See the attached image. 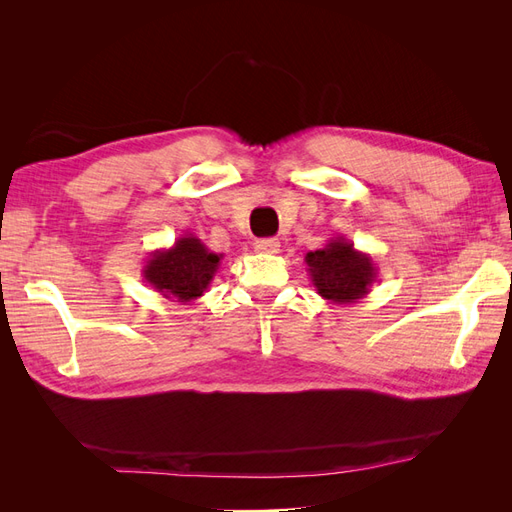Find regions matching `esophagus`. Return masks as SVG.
Returning a JSON list of instances; mask_svg holds the SVG:
<instances>
[{"mask_svg": "<svg viewBox=\"0 0 512 512\" xmlns=\"http://www.w3.org/2000/svg\"><path fill=\"white\" fill-rule=\"evenodd\" d=\"M254 250L262 254H277L280 252V241L277 239H258L254 243Z\"/></svg>", "mask_w": 512, "mask_h": 512, "instance_id": "1", "label": "esophagus"}]
</instances>
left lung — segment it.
Instances as JSON below:
<instances>
[{
  "label": "left lung",
  "instance_id": "obj_1",
  "mask_svg": "<svg viewBox=\"0 0 512 512\" xmlns=\"http://www.w3.org/2000/svg\"><path fill=\"white\" fill-rule=\"evenodd\" d=\"M305 262L316 292L335 305H350L367 297L378 277L374 258L356 250L344 237H333L320 250L307 252Z\"/></svg>",
  "mask_w": 512,
  "mask_h": 512
}]
</instances>
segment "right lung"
Listing matches in <instances>:
<instances>
[{
	"mask_svg": "<svg viewBox=\"0 0 512 512\" xmlns=\"http://www.w3.org/2000/svg\"><path fill=\"white\" fill-rule=\"evenodd\" d=\"M224 254H215L196 235H181L173 245L151 252L143 277L164 299L192 303L203 297Z\"/></svg>",
	"mask_w": 512,
	"mask_h": 512,
	"instance_id": "obj_1",
	"label": "right lung"
}]
</instances>
